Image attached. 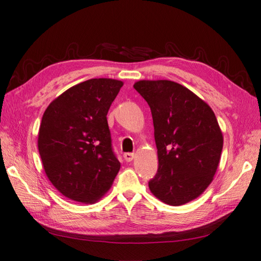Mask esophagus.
<instances>
[{
	"instance_id": "34e87169",
	"label": "esophagus",
	"mask_w": 261,
	"mask_h": 261,
	"mask_svg": "<svg viewBox=\"0 0 261 261\" xmlns=\"http://www.w3.org/2000/svg\"><path fill=\"white\" fill-rule=\"evenodd\" d=\"M123 157H124V159L126 160V162H131V160L135 158V153L126 152V153H124V154H123Z\"/></svg>"
}]
</instances>
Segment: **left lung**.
Masks as SVG:
<instances>
[{
	"mask_svg": "<svg viewBox=\"0 0 261 261\" xmlns=\"http://www.w3.org/2000/svg\"><path fill=\"white\" fill-rule=\"evenodd\" d=\"M134 87L151 110L158 171L149 190L171 205L197 198L212 182L223 135L210 105L178 83L138 81Z\"/></svg>",
	"mask_w": 261,
	"mask_h": 261,
	"instance_id": "left-lung-1",
	"label": "left lung"
}]
</instances>
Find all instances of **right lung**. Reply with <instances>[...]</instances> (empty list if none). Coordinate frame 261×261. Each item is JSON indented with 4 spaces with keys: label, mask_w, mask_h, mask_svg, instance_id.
Listing matches in <instances>:
<instances>
[{
    "label": "right lung",
    "mask_w": 261,
    "mask_h": 261,
    "mask_svg": "<svg viewBox=\"0 0 261 261\" xmlns=\"http://www.w3.org/2000/svg\"><path fill=\"white\" fill-rule=\"evenodd\" d=\"M122 86L123 82L112 79L80 83L55 98L42 115L38 149L43 169L71 201H99L119 173L107 115Z\"/></svg>",
    "instance_id": "add662e5"
}]
</instances>
